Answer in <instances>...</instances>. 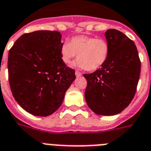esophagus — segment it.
<instances>
[{"mask_svg": "<svg viewBox=\"0 0 151 151\" xmlns=\"http://www.w3.org/2000/svg\"><path fill=\"white\" fill-rule=\"evenodd\" d=\"M75 75L77 76V77H81V76L82 75V73L77 70V71H75Z\"/></svg>", "mask_w": 151, "mask_h": 151, "instance_id": "obj_1", "label": "esophagus"}]
</instances>
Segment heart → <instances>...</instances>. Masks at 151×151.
Segmentation results:
<instances>
[{
    "mask_svg": "<svg viewBox=\"0 0 151 151\" xmlns=\"http://www.w3.org/2000/svg\"><path fill=\"white\" fill-rule=\"evenodd\" d=\"M78 54V60L73 65L88 70L99 69L106 62L109 54V46L103 39L87 35H78L70 42H64L60 48L61 59L69 63Z\"/></svg>",
    "mask_w": 151,
    "mask_h": 151,
    "instance_id": "1",
    "label": "heart"
}]
</instances>
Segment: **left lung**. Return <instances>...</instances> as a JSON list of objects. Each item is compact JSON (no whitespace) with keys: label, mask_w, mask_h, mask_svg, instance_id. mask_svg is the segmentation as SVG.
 <instances>
[{"label":"left lung","mask_w":151,"mask_h":151,"mask_svg":"<svg viewBox=\"0 0 151 151\" xmlns=\"http://www.w3.org/2000/svg\"><path fill=\"white\" fill-rule=\"evenodd\" d=\"M105 36L109 46V57L101 68L84 74L88 82L84 97L97 115L114 116L123 111L135 95L140 60L137 46L125 34L108 29Z\"/></svg>","instance_id":"8db88e82"}]
</instances>
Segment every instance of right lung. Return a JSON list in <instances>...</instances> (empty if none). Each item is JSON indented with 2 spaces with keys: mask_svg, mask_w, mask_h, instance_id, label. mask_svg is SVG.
Listing matches in <instances>:
<instances>
[{
  "mask_svg": "<svg viewBox=\"0 0 151 151\" xmlns=\"http://www.w3.org/2000/svg\"><path fill=\"white\" fill-rule=\"evenodd\" d=\"M61 38L57 31L25 33L9 50L8 80L12 95L33 116L55 112L76 78L74 70L61 59Z\"/></svg>",
  "mask_w": 151,
  "mask_h": 151,
  "instance_id": "obj_1",
  "label": "right lung"
}]
</instances>
